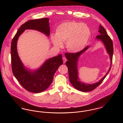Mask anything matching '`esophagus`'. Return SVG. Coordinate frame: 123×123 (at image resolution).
I'll list each match as a JSON object with an SVG mask.
<instances>
[{"label": "esophagus", "instance_id": "34e87169", "mask_svg": "<svg viewBox=\"0 0 123 123\" xmlns=\"http://www.w3.org/2000/svg\"><path fill=\"white\" fill-rule=\"evenodd\" d=\"M62 60H63V63H65L66 62V61H67V59H66V57H63L62 58Z\"/></svg>", "mask_w": 123, "mask_h": 123}]
</instances>
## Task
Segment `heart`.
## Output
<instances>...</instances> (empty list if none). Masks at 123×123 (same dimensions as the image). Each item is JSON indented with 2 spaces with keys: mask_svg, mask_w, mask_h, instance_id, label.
<instances>
[{
  "mask_svg": "<svg viewBox=\"0 0 123 123\" xmlns=\"http://www.w3.org/2000/svg\"><path fill=\"white\" fill-rule=\"evenodd\" d=\"M90 35V29L86 24L68 21L59 25L56 28V35H52L51 38L56 48H62L63 43L66 42L69 51L77 53L85 47Z\"/></svg>",
  "mask_w": 123,
  "mask_h": 123,
  "instance_id": "1",
  "label": "heart"
}]
</instances>
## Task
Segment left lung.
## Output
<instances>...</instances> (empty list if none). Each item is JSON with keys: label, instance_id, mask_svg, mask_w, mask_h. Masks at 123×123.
Returning a JSON list of instances; mask_svg holds the SVG:
<instances>
[{"label": "left lung", "instance_id": "1", "mask_svg": "<svg viewBox=\"0 0 123 123\" xmlns=\"http://www.w3.org/2000/svg\"><path fill=\"white\" fill-rule=\"evenodd\" d=\"M99 34L96 36L97 39L101 40L104 44L106 51L109 54L111 60V65L109 70L106 73L105 76L102 78L98 82L92 84H86L82 83L79 80L78 71L77 70V63L78 59L80 56L85 51H86L89 47L87 46L82 51L77 53H66L65 56L67 59L66 62V65L68 67L69 76V80L71 85L76 89L82 92H88L92 91L98 87L104 80L106 76L110 70L112 63L113 54V44L112 41L109 36L107 34V32L105 28L101 26V24L99 26V30L98 31Z\"/></svg>", "mask_w": 123, "mask_h": 123}]
</instances>
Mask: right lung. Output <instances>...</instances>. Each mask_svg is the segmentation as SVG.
Listing matches in <instances>:
<instances>
[{"mask_svg":"<svg viewBox=\"0 0 123 123\" xmlns=\"http://www.w3.org/2000/svg\"><path fill=\"white\" fill-rule=\"evenodd\" d=\"M49 21L48 18H43L26 22L20 27L11 42V64L13 74L23 88L35 93L44 91L51 84L56 71L63 63L62 55L46 60L38 70L31 71L24 66L18 56L17 42L19 36L26 29L35 30L49 36L50 32Z\"/></svg>","mask_w":123,"mask_h":123,"instance_id":"right-lung-1","label":"right lung"}]
</instances>
